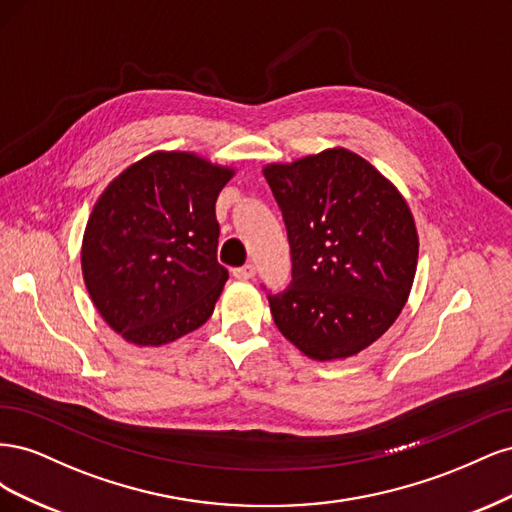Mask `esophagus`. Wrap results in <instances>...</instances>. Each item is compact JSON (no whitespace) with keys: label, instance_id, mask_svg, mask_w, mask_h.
I'll return each mask as SVG.
<instances>
[{"label":"esophagus","instance_id":"34e87169","mask_svg":"<svg viewBox=\"0 0 512 512\" xmlns=\"http://www.w3.org/2000/svg\"><path fill=\"white\" fill-rule=\"evenodd\" d=\"M254 273H256L254 265H245V267H239V269H232V277H235V280H241V282L252 280Z\"/></svg>","mask_w":512,"mask_h":512}]
</instances>
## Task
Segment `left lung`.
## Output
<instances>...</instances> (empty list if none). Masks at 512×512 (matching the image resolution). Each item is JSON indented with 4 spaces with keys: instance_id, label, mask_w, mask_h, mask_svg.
Returning a JSON list of instances; mask_svg holds the SVG:
<instances>
[{
    "instance_id": "8db88e82",
    "label": "left lung",
    "mask_w": 512,
    "mask_h": 512,
    "mask_svg": "<svg viewBox=\"0 0 512 512\" xmlns=\"http://www.w3.org/2000/svg\"><path fill=\"white\" fill-rule=\"evenodd\" d=\"M282 209L292 282L269 294L277 329L314 361H342L389 331L418 260L406 198L359 153L324 149L262 168Z\"/></svg>"
}]
</instances>
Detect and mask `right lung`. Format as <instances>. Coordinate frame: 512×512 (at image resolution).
Here are the masks:
<instances>
[{
	"label": "right lung",
	"instance_id": "1",
	"mask_svg": "<svg viewBox=\"0 0 512 512\" xmlns=\"http://www.w3.org/2000/svg\"><path fill=\"white\" fill-rule=\"evenodd\" d=\"M235 168L190 151L130 164L96 200L81 269L104 322L134 346H164L211 318L228 271L215 200Z\"/></svg>",
	"mask_w": 512,
	"mask_h": 512
}]
</instances>
